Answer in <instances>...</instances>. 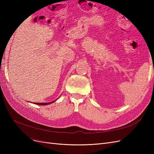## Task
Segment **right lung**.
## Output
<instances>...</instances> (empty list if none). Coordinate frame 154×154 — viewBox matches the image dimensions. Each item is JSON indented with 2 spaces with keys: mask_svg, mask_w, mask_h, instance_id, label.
Wrapping results in <instances>:
<instances>
[{
  "mask_svg": "<svg viewBox=\"0 0 154 154\" xmlns=\"http://www.w3.org/2000/svg\"><path fill=\"white\" fill-rule=\"evenodd\" d=\"M54 101H53L52 102H50V103H35L36 104V105H49V104H50L51 103H53V102H54Z\"/></svg>",
  "mask_w": 154,
  "mask_h": 154,
  "instance_id": "add662e5",
  "label": "right lung"
}]
</instances>
